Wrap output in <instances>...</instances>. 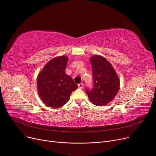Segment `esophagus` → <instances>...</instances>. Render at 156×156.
I'll list each match as a JSON object with an SVG mask.
<instances>
[{"instance_id": "34e87169", "label": "esophagus", "mask_w": 156, "mask_h": 156, "mask_svg": "<svg viewBox=\"0 0 156 156\" xmlns=\"http://www.w3.org/2000/svg\"><path fill=\"white\" fill-rule=\"evenodd\" d=\"M78 85V87H79L80 88L82 89V88H83V85H83V83H79Z\"/></svg>"}]
</instances>
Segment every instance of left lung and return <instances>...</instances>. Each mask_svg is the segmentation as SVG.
Here are the masks:
<instances>
[{"instance_id": "8db88e82", "label": "left lung", "mask_w": 156, "mask_h": 156, "mask_svg": "<svg viewBox=\"0 0 156 156\" xmlns=\"http://www.w3.org/2000/svg\"><path fill=\"white\" fill-rule=\"evenodd\" d=\"M93 88H86L89 99L94 105L103 106L112 101L119 88V80L111 64L99 55L90 58Z\"/></svg>"}]
</instances>
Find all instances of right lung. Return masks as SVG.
Wrapping results in <instances>:
<instances>
[{"instance_id":"add662e5","label":"right lung","mask_w":156,"mask_h":156,"mask_svg":"<svg viewBox=\"0 0 156 156\" xmlns=\"http://www.w3.org/2000/svg\"><path fill=\"white\" fill-rule=\"evenodd\" d=\"M68 58L59 56L49 61L37 76V88L43 102L53 108H59L69 101L73 91L78 88L65 69Z\"/></svg>"}]
</instances>
